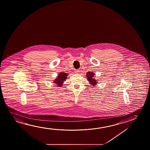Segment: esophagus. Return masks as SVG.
I'll use <instances>...</instances> for the list:
<instances>
[{"mask_svg":"<svg viewBox=\"0 0 150 150\" xmlns=\"http://www.w3.org/2000/svg\"><path fill=\"white\" fill-rule=\"evenodd\" d=\"M79 70H76L75 71V73H79Z\"/></svg>","mask_w":150,"mask_h":150,"instance_id":"esophagus-1","label":"esophagus"}]
</instances>
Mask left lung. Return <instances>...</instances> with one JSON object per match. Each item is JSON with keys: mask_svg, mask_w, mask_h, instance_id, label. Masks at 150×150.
Segmentation results:
<instances>
[{"mask_svg": "<svg viewBox=\"0 0 150 150\" xmlns=\"http://www.w3.org/2000/svg\"><path fill=\"white\" fill-rule=\"evenodd\" d=\"M95 75L94 73H93V72H88L87 74V78L88 79V81H89V83H91V85H93H93H95L96 83H97V81H96V79H93V77Z\"/></svg>", "mask_w": 150, "mask_h": 150, "instance_id": "8db88e82", "label": "left lung"}]
</instances>
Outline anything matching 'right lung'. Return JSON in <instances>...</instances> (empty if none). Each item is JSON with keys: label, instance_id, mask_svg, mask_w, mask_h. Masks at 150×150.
<instances>
[{"label": "right lung", "instance_id": "right-lung-1", "mask_svg": "<svg viewBox=\"0 0 150 150\" xmlns=\"http://www.w3.org/2000/svg\"><path fill=\"white\" fill-rule=\"evenodd\" d=\"M67 74L65 73H60L59 75H58V77L54 81V83H55L57 86L61 87L63 83L64 80H65L67 78Z\"/></svg>", "mask_w": 150, "mask_h": 150}]
</instances>
